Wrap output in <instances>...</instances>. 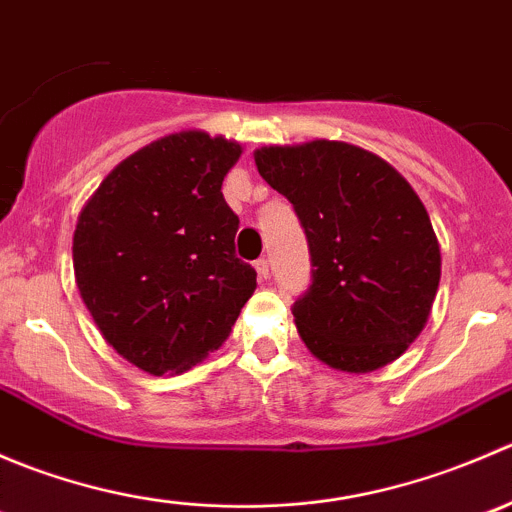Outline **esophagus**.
Here are the masks:
<instances>
[{"label": "esophagus", "instance_id": "1", "mask_svg": "<svg viewBox=\"0 0 512 512\" xmlns=\"http://www.w3.org/2000/svg\"><path fill=\"white\" fill-rule=\"evenodd\" d=\"M255 270H257V277H260V282H267V277H270V262H267L265 257H260V260L255 262Z\"/></svg>", "mask_w": 512, "mask_h": 512}]
</instances>
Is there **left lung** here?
Masks as SVG:
<instances>
[{"instance_id":"left-lung-1","label":"left lung","mask_w":512,"mask_h":512,"mask_svg":"<svg viewBox=\"0 0 512 512\" xmlns=\"http://www.w3.org/2000/svg\"><path fill=\"white\" fill-rule=\"evenodd\" d=\"M255 165L307 235L312 285L292 314L309 352L349 374L399 359L441 282V247L409 180L364 148L324 138L257 148Z\"/></svg>"}]
</instances>
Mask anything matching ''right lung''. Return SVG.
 <instances>
[{"label":"right lung","instance_id":"obj_1","mask_svg":"<svg viewBox=\"0 0 512 512\" xmlns=\"http://www.w3.org/2000/svg\"><path fill=\"white\" fill-rule=\"evenodd\" d=\"M240 153L223 136L170 133L121 160L81 210L76 287L103 339L148 374L205 359L255 292L220 190Z\"/></svg>","mask_w":512,"mask_h":512}]
</instances>
